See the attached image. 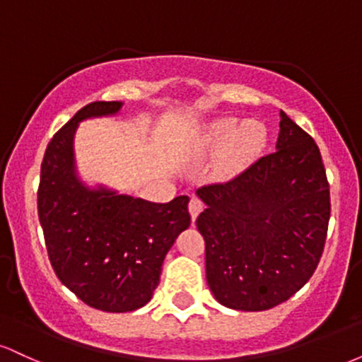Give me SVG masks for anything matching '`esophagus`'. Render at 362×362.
I'll return each instance as SVG.
<instances>
[{
  "label": "esophagus",
  "instance_id": "1",
  "mask_svg": "<svg viewBox=\"0 0 362 362\" xmlns=\"http://www.w3.org/2000/svg\"><path fill=\"white\" fill-rule=\"evenodd\" d=\"M202 207H204V202H202L201 199H199V197H192V199H190V202H189V211H190V216H192V221H194L195 218H197L199 213H201Z\"/></svg>",
  "mask_w": 362,
  "mask_h": 362
}]
</instances>
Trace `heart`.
<instances>
[{"instance_id": "obj_1", "label": "heart", "mask_w": 362, "mask_h": 362, "mask_svg": "<svg viewBox=\"0 0 362 362\" xmlns=\"http://www.w3.org/2000/svg\"><path fill=\"white\" fill-rule=\"evenodd\" d=\"M228 139L230 143L224 149L223 167L226 170H235L264 146L265 127L260 122L250 120L236 131L235 120H221V122L214 124L207 134V143L214 148H219Z\"/></svg>"}]
</instances>
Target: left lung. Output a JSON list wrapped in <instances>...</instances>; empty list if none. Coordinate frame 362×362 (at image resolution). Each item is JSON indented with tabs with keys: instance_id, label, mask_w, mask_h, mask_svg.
<instances>
[{
	"instance_id": "obj_1",
	"label": "left lung",
	"mask_w": 362,
	"mask_h": 362,
	"mask_svg": "<svg viewBox=\"0 0 362 362\" xmlns=\"http://www.w3.org/2000/svg\"><path fill=\"white\" fill-rule=\"evenodd\" d=\"M276 151L226 182L202 185L197 230L206 279L221 305L271 310L317 269L330 219V187L313 138L281 110Z\"/></svg>"
}]
</instances>
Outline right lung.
Wrapping results in <instances>:
<instances>
[{
    "label": "right lung",
    "instance_id": "1",
    "mask_svg": "<svg viewBox=\"0 0 362 362\" xmlns=\"http://www.w3.org/2000/svg\"><path fill=\"white\" fill-rule=\"evenodd\" d=\"M120 105L91 102L52 136L37 190L54 272L83 303L109 313L134 311L151 300L165 255L190 224L187 195L155 204L105 189L90 190L74 175L78 122L115 114Z\"/></svg>",
    "mask_w": 362,
    "mask_h": 362
}]
</instances>
